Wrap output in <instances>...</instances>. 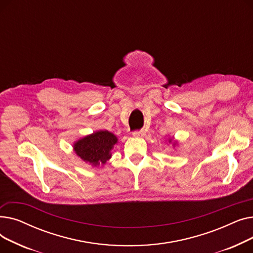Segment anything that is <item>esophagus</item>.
<instances>
[{"mask_svg": "<svg viewBox=\"0 0 253 253\" xmlns=\"http://www.w3.org/2000/svg\"><path fill=\"white\" fill-rule=\"evenodd\" d=\"M133 136L135 137H144L145 136V131L144 130H137L133 132Z\"/></svg>", "mask_w": 253, "mask_h": 253, "instance_id": "obj_1", "label": "esophagus"}]
</instances>
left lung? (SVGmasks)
<instances>
[{"label":"left lung","instance_id":"8db88e82","mask_svg":"<svg viewBox=\"0 0 253 253\" xmlns=\"http://www.w3.org/2000/svg\"><path fill=\"white\" fill-rule=\"evenodd\" d=\"M169 142H171V139H169ZM173 145H175V143H173Z\"/></svg>","mask_w":253,"mask_h":253}]
</instances>
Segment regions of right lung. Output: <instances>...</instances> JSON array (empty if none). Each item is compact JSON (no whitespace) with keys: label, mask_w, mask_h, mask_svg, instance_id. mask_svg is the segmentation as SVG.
Returning a JSON list of instances; mask_svg holds the SVG:
<instances>
[{"label":"right lung","mask_w":253,"mask_h":253,"mask_svg":"<svg viewBox=\"0 0 253 253\" xmlns=\"http://www.w3.org/2000/svg\"><path fill=\"white\" fill-rule=\"evenodd\" d=\"M118 143L117 136L108 130L93 132L74 143L75 153L86 163L99 166L112 157V151Z\"/></svg>","instance_id":"obj_1"}]
</instances>
